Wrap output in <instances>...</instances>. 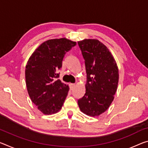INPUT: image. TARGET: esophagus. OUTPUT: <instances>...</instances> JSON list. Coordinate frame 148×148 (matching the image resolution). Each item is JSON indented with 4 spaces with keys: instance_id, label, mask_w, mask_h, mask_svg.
I'll use <instances>...</instances> for the list:
<instances>
[{
    "instance_id": "34e87169",
    "label": "esophagus",
    "mask_w": 148,
    "mask_h": 148,
    "mask_svg": "<svg viewBox=\"0 0 148 148\" xmlns=\"http://www.w3.org/2000/svg\"><path fill=\"white\" fill-rule=\"evenodd\" d=\"M69 86H70V88L71 89V90H72V89H73L74 88V86H75V84H69Z\"/></svg>"
}]
</instances>
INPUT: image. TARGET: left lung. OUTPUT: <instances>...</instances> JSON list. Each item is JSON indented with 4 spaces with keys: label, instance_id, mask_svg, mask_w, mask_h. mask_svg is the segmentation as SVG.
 Listing matches in <instances>:
<instances>
[{
    "label": "left lung",
    "instance_id": "8db88e82",
    "mask_svg": "<svg viewBox=\"0 0 148 148\" xmlns=\"http://www.w3.org/2000/svg\"><path fill=\"white\" fill-rule=\"evenodd\" d=\"M86 72V93L78 103L82 112L99 116L114 99L119 82V70L109 49L97 39L78 42Z\"/></svg>",
    "mask_w": 148,
    "mask_h": 148
}]
</instances>
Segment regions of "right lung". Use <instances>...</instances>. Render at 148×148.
<instances>
[{
    "label": "right lung",
    "mask_w": 148,
    "mask_h": 148,
    "mask_svg": "<svg viewBox=\"0 0 148 148\" xmlns=\"http://www.w3.org/2000/svg\"><path fill=\"white\" fill-rule=\"evenodd\" d=\"M76 45L66 38L48 40L32 54L25 67V82L32 102L45 114L61 109L69 86L58 79L65 54Z\"/></svg>",
    "instance_id": "right-lung-1"
}]
</instances>
